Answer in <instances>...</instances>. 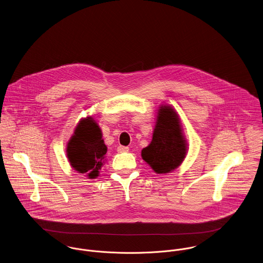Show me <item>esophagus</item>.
Instances as JSON below:
<instances>
[{"label":"esophagus","mask_w":263,"mask_h":263,"mask_svg":"<svg viewBox=\"0 0 263 263\" xmlns=\"http://www.w3.org/2000/svg\"><path fill=\"white\" fill-rule=\"evenodd\" d=\"M117 151L120 152V153H122V152H128V151H129V148L126 147V146H121V145H120V146L117 148Z\"/></svg>","instance_id":"obj_1"}]
</instances>
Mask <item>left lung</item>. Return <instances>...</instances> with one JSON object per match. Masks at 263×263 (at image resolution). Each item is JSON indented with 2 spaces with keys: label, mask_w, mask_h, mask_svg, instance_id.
Masks as SVG:
<instances>
[{
  "label": "left lung",
  "mask_w": 263,
  "mask_h": 263,
  "mask_svg": "<svg viewBox=\"0 0 263 263\" xmlns=\"http://www.w3.org/2000/svg\"><path fill=\"white\" fill-rule=\"evenodd\" d=\"M187 144L182 134L177 113L169 106H161L151 143L142 150V158L158 174L169 173L184 160Z\"/></svg>",
  "instance_id": "8db88e82"
}]
</instances>
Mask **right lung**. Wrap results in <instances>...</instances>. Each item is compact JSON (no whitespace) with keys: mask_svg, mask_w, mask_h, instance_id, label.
Segmentation results:
<instances>
[{"mask_svg":"<svg viewBox=\"0 0 263 263\" xmlns=\"http://www.w3.org/2000/svg\"><path fill=\"white\" fill-rule=\"evenodd\" d=\"M106 153L107 147L98 124L89 117L81 120L67 145V156L71 166L94 179L99 176Z\"/></svg>","mask_w":263,"mask_h":263,"instance_id":"add662e5","label":"right lung"}]
</instances>
